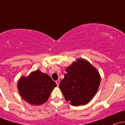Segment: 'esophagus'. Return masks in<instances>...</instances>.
Here are the masks:
<instances>
[{
    "label": "esophagus",
    "mask_w": 125,
    "mask_h": 125,
    "mask_svg": "<svg viewBox=\"0 0 125 125\" xmlns=\"http://www.w3.org/2000/svg\"><path fill=\"white\" fill-rule=\"evenodd\" d=\"M56 83L57 86H59V83H60V81H59V80H57V81H56Z\"/></svg>",
    "instance_id": "esophagus-1"
}]
</instances>
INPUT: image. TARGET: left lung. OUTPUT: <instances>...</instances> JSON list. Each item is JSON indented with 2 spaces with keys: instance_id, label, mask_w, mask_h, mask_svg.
I'll use <instances>...</instances> for the list:
<instances>
[{
  "instance_id": "left-lung-1",
  "label": "left lung",
  "mask_w": 125,
  "mask_h": 125,
  "mask_svg": "<svg viewBox=\"0 0 125 125\" xmlns=\"http://www.w3.org/2000/svg\"><path fill=\"white\" fill-rule=\"evenodd\" d=\"M59 88L66 101L73 106L84 105L96 94L100 76L96 69L83 59L67 67Z\"/></svg>"
}]
</instances>
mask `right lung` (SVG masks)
Masks as SVG:
<instances>
[{
  "label": "right lung",
  "instance_id": "1",
  "mask_svg": "<svg viewBox=\"0 0 125 125\" xmlns=\"http://www.w3.org/2000/svg\"><path fill=\"white\" fill-rule=\"evenodd\" d=\"M56 84L48 74L39 70L28 76H22L18 83V89L25 100L33 105H40L48 101L50 94Z\"/></svg>",
  "mask_w": 125,
  "mask_h": 125
}]
</instances>
